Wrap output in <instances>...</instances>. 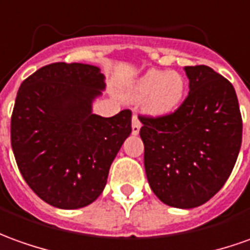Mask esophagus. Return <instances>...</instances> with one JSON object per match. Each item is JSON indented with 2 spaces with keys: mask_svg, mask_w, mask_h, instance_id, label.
<instances>
[{
  "mask_svg": "<svg viewBox=\"0 0 250 250\" xmlns=\"http://www.w3.org/2000/svg\"><path fill=\"white\" fill-rule=\"evenodd\" d=\"M140 128H142V122H140L137 115H133L132 117V135H139Z\"/></svg>",
  "mask_w": 250,
  "mask_h": 250,
  "instance_id": "esophagus-1",
  "label": "esophagus"
}]
</instances>
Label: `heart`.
I'll return each mask as SVG.
<instances>
[{"instance_id": "1", "label": "heart", "mask_w": 250, "mask_h": 250, "mask_svg": "<svg viewBox=\"0 0 250 250\" xmlns=\"http://www.w3.org/2000/svg\"><path fill=\"white\" fill-rule=\"evenodd\" d=\"M187 92V82L178 72L151 69L129 85L128 95L133 101L146 99L148 114L165 117L180 107Z\"/></svg>"}]
</instances>
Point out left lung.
Masks as SVG:
<instances>
[{
  "label": "left lung",
  "mask_w": 250,
  "mask_h": 250,
  "mask_svg": "<svg viewBox=\"0 0 250 250\" xmlns=\"http://www.w3.org/2000/svg\"><path fill=\"white\" fill-rule=\"evenodd\" d=\"M189 94L173 114L140 117L144 167L156 197L175 208L199 207L233 171L242 120L231 83L206 65L185 66Z\"/></svg>",
  "instance_id": "obj_1"
}]
</instances>
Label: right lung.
Returning a JSON list of instances; mask_svg holds the SVG:
<instances>
[{
	"instance_id": "add662e5",
	"label": "right lung",
	"mask_w": 250,
	"mask_h": 250,
	"mask_svg": "<svg viewBox=\"0 0 250 250\" xmlns=\"http://www.w3.org/2000/svg\"><path fill=\"white\" fill-rule=\"evenodd\" d=\"M88 63L56 62L25 79L10 120L19 170L43 201L61 209L88 206L106 187L108 170L132 132V113L104 118L92 103L106 88Z\"/></svg>"
}]
</instances>
